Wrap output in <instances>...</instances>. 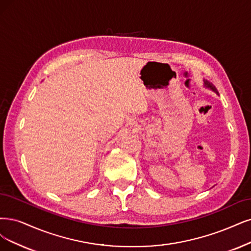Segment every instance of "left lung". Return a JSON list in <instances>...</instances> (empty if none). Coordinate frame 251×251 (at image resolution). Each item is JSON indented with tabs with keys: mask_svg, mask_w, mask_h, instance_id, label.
I'll list each match as a JSON object with an SVG mask.
<instances>
[{
	"mask_svg": "<svg viewBox=\"0 0 251 251\" xmlns=\"http://www.w3.org/2000/svg\"><path fill=\"white\" fill-rule=\"evenodd\" d=\"M203 87L205 88H207V89H210L211 91H213V92H215L217 95H219L218 94V92H217V90H216V88H215V86L213 85L212 82H210L209 80H207V79H203Z\"/></svg>",
	"mask_w": 251,
	"mask_h": 251,
	"instance_id": "left-lung-1",
	"label": "left lung"
}]
</instances>
